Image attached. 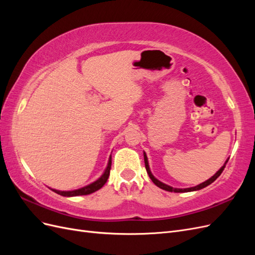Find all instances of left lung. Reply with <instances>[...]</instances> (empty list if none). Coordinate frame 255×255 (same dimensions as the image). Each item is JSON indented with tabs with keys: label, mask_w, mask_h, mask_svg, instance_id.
<instances>
[{
	"label": "left lung",
	"mask_w": 255,
	"mask_h": 255,
	"mask_svg": "<svg viewBox=\"0 0 255 255\" xmlns=\"http://www.w3.org/2000/svg\"><path fill=\"white\" fill-rule=\"evenodd\" d=\"M143 158H144V165H145L146 172H148V174H149V176H150V179L152 180V182H153L154 184H155L157 187H159V188H161V189H164V190H167V191H171V192H189V191H196V190H200V189H202V188L208 186V185H211L214 181H216V179H217V177H219V175L222 173L223 169H225V167H226V165H227V163H228V160H229V158H228V159L226 160V163L223 164V166H222V167L219 169V170H218L217 172H216L212 177H210V179H208L207 181H205V182H203V183H201V184L197 185V186L189 187V188H174V187L169 186V185H167V184H165V183H163V182L158 181V180L156 179V177L152 174V172H151V170H150V167H149L148 157H146V154H145L144 152H143Z\"/></svg>",
	"instance_id": "left-lung-1"
}]
</instances>
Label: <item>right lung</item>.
Segmentation results:
<instances>
[{
    "label": "right lung",
    "instance_id": "1",
    "mask_svg": "<svg viewBox=\"0 0 255 255\" xmlns=\"http://www.w3.org/2000/svg\"><path fill=\"white\" fill-rule=\"evenodd\" d=\"M111 167H112V155L109 158V163H107V167L104 170L103 174L99 177V179L95 182L90 183L89 185H86L82 188L79 189H74V190H68V191H61V190H57V189H53L51 188L54 192L56 194L64 196V197H76V196H84V195H89L95 192L97 190H99L100 188H102L104 186V184L107 182V179L110 176V171H111Z\"/></svg>",
    "mask_w": 255,
    "mask_h": 255
}]
</instances>
